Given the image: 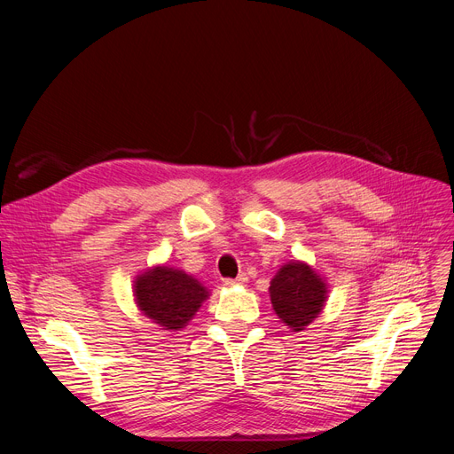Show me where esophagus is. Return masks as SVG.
<instances>
[{"label":"esophagus","instance_id":"obj_1","mask_svg":"<svg viewBox=\"0 0 454 454\" xmlns=\"http://www.w3.org/2000/svg\"><path fill=\"white\" fill-rule=\"evenodd\" d=\"M247 279H248V278H247V274H245V272H241L239 276L233 278V279H231V278L224 279V283H226V285H230V287H231V285H243V283H247Z\"/></svg>","mask_w":454,"mask_h":454}]
</instances>
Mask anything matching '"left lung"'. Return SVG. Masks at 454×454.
I'll list each match as a JSON object with an SVG mask.
<instances>
[{"label":"left lung","instance_id":"1","mask_svg":"<svg viewBox=\"0 0 454 454\" xmlns=\"http://www.w3.org/2000/svg\"><path fill=\"white\" fill-rule=\"evenodd\" d=\"M269 291L276 315L293 331H301L311 324L327 298L322 278L300 261L283 265L270 281Z\"/></svg>","mask_w":454,"mask_h":454}]
</instances>
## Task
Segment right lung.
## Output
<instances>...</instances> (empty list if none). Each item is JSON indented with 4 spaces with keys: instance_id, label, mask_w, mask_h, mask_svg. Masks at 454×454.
Masks as SVG:
<instances>
[{
    "instance_id": "1",
    "label": "right lung",
    "mask_w": 454,
    "mask_h": 454,
    "mask_svg": "<svg viewBox=\"0 0 454 454\" xmlns=\"http://www.w3.org/2000/svg\"><path fill=\"white\" fill-rule=\"evenodd\" d=\"M134 293L143 315L171 331L182 329L209 296L193 276L169 267H156L141 274Z\"/></svg>"
}]
</instances>
